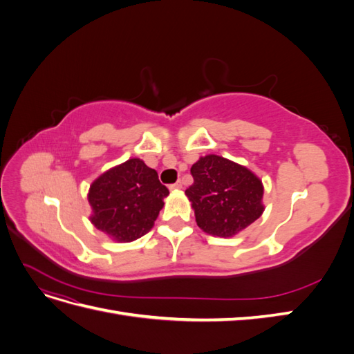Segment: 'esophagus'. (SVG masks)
<instances>
[{
  "label": "esophagus",
  "mask_w": 354,
  "mask_h": 354,
  "mask_svg": "<svg viewBox=\"0 0 354 354\" xmlns=\"http://www.w3.org/2000/svg\"><path fill=\"white\" fill-rule=\"evenodd\" d=\"M183 187V183H181V181L178 180L177 183H173V185H169V190H178V189H181Z\"/></svg>",
  "instance_id": "obj_1"
}]
</instances>
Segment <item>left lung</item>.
Returning a JSON list of instances; mask_svg holds the SVG:
<instances>
[{"label": "left lung", "instance_id": "8db88e82", "mask_svg": "<svg viewBox=\"0 0 354 354\" xmlns=\"http://www.w3.org/2000/svg\"><path fill=\"white\" fill-rule=\"evenodd\" d=\"M190 174L194 185L186 189V195L203 232L229 238L263 214L261 180L248 168L208 155L192 165Z\"/></svg>", "mask_w": 354, "mask_h": 354}]
</instances>
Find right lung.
Listing matches in <instances>:
<instances>
[{
	"label": "right lung",
	"mask_w": 354,
	"mask_h": 354,
	"mask_svg": "<svg viewBox=\"0 0 354 354\" xmlns=\"http://www.w3.org/2000/svg\"><path fill=\"white\" fill-rule=\"evenodd\" d=\"M168 194L155 169L137 158L128 159L91 185V223L115 241H136L153 227Z\"/></svg>",
	"instance_id": "add662e5"
}]
</instances>
